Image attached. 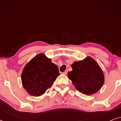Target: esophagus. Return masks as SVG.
I'll return each mask as SVG.
<instances>
[{
	"mask_svg": "<svg viewBox=\"0 0 121 121\" xmlns=\"http://www.w3.org/2000/svg\"><path fill=\"white\" fill-rule=\"evenodd\" d=\"M67 73H68V70H65L63 73V74H64V75H66Z\"/></svg>",
	"mask_w": 121,
	"mask_h": 121,
	"instance_id": "obj_1",
	"label": "esophagus"
}]
</instances>
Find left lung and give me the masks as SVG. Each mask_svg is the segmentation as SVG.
<instances>
[{"instance_id": "left-lung-1", "label": "left lung", "mask_w": 121, "mask_h": 121, "mask_svg": "<svg viewBox=\"0 0 121 121\" xmlns=\"http://www.w3.org/2000/svg\"><path fill=\"white\" fill-rule=\"evenodd\" d=\"M72 71L68 77L79 92L87 95L98 91L104 83V75L102 69L91 57H87L72 64Z\"/></svg>"}]
</instances>
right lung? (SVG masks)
I'll return each instance as SVG.
<instances>
[{
    "instance_id": "1",
    "label": "right lung",
    "mask_w": 121,
    "mask_h": 121,
    "mask_svg": "<svg viewBox=\"0 0 121 121\" xmlns=\"http://www.w3.org/2000/svg\"><path fill=\"white\" fill-rule=\"evenodd\" d=\"M57 66L44 54H37L23 69L21 80L24 88L34 96L43 94L60 75Z\"/></svg>"
}]
</instances>
